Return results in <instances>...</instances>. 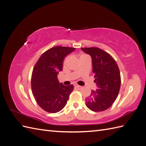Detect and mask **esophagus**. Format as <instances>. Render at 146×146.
Instances as JSON below:
<instances>
[{
    "label": "esophagus",
    "mask_w": 146,
    "mask_h": 146,
    "mask_svg": "<svg viewBox=\"0 0 146 146\" xmlns=\"http://www.w3.org/2000/svg\"><path fill=\"white\" fill-rule=\"evenodd\" d=\"M74 86H75V87H76V88H82L81 86L77 85V84H76V83H75V84H74Z\"/></svg>",
    "instance_id": "1"
}]
</instances>
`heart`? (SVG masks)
<instances>
[{
    "mask_svg": "<svg viewBox=\"0 0 146 146\" xmlns=\"http://www.w3.org/2000/svg\"><path fill=\"white\" fill-rule=\"evenodd\" d=\"M85 56V55H82L81 56ZM80 56V57H81ZM69 59H70V57H66V58L64 59V64H66L67 63H68V60H69Z\"/></svg>",
    "mask_w": 146,
    "mask_h": 146,
    "instance_id": "b5f03b06",
    "label": "heart"
}]
</instances>
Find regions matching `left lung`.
I'll return each instance as SVG.
<instances>
[{
    "label": "left lung",
    "mask_w": 146,
    "mask_h": 146,
    "mask_svg": "<svg viewBox=\"0 0 146 146\" xmlns=\"http://www.w3.org/2000/svg\"><path fill=\"white\" fill-rule=\"evenodd\" d=\"M81 49L92 57L94 82L97 87L85 99L86 105L94 111H104L112 105L119 94L121 83L119 67L114 59L100 48Z\"/></svg>",
    "instance_id": "left-lung-1"
}]
</instances>
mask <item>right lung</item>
<instances>
[{"mask_svg": "<svg viewBox=\"0 0 146 146\" xmlns=\"http://www.w3.org/2000/svg\"><path fill=\"white\" fill-rule=\"evenodd\" d=\"M75 48L56 46L43 53L33 68L31 88L34 97L43 110L56 113L66 105L73 85L65 86L60 83L58 75L63 70L64 58Z\"/></svg>", "mask_w": 146, "mask_h": 146, "instance_id": "1", "label": "right lung"}]
</instances>
